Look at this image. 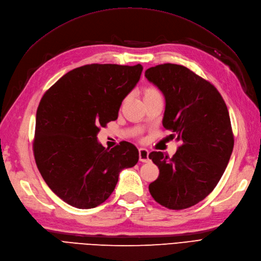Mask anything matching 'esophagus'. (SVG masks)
Returning a JSON list of instances; mask_svg holds the SVG:
<instances>
[{
	"mask_svg": "<svg viewBox=\"0 0 261 261\" xmlns=\"http://www.w3.org/2000/svg\"><path fill=\"white\" fill-rule=\"evenodd\" d=\"M139 161L148 162L149 161V151L145 148L139 149Z\"/></svg>",
	"mask_w": 261,
	"mask_h": 261,
	"instance_id": "esophagus-1",
	"label": "esophagus"
}]
</instances>
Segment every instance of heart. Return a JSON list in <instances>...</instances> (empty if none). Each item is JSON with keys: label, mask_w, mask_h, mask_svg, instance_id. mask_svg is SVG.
I'll return each mask as SVG.
<instances>
[{"label": "heart", "mask_w": 261, "mask_h": 261, "mask_svg": "<svg viewBox=\"0 0 261 261\" xmlns=\"http://www.w3.org/2000/svg\"><path fill=\"white\" fill-rule=\"evenodd\" d=\"M155 93H159V92H158V90H155L154 88H146L143 94H144V98H146L149 96H152V94H155Z\"/></svg>", "instance_id": "1"}]
</instances>
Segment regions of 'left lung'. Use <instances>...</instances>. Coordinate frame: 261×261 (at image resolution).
<instances>
[{
    "instance_id": "8db88e82",
    "label": "left lung",
    "mask_w": 261,
    "mask_h": 261,
    "mask_svg": "<svg viewBox=\"0 0 261 261\" xmlns=\"http://www.w3.org/2000/svg\"><path fill=\"white\" fill-rule=\"evenodd\" d=\"M145 76L165 98L163 127L181 143L172 158L149 154L160 171L149 192L165 208L186 209L206 198L223 175L234 147L230 115L216 87L185 66L167 63Z\"/></svg>"
}]
</instances>
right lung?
Returning <instances> with one entry per match:
<instances>
[{
	"label": "right lung",
	"instance_id": "obj_1",
	"mask_svg": "<svg viewBox=\"0 0 261 261\" xmlns=\"http://www.w3.org/2000/svg\"><path fill=\"white\" fill-rule=\"evenodd\" d=\"M141 72L140 64L84 65L43 94L36 116L35 160L46 185L70 206L90 209L105 202L120 172L138 162L133 144L121 141L110 150L97 135L116 120Z\"/></svg>",
	"mask_w": 261,
	"mask_h": 261
}]
</instances>
